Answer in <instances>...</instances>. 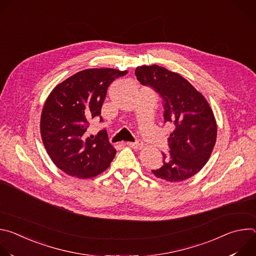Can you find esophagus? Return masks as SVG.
I'll return each mask as SVG.
<instances>
[{
    "label": "esophagus",
    "instance_id": "34e87169",
    "mask_svg": "<svg viewBox=\"0 0 256 256\" xmlns=\"http://www.w3.org/2000/svg\"><path fill=\"white\" fill-rule=\"evenodd\" d=\"M126 144L128 146V147H130L132 149H140V148H142V146H144V144H142V142L140 140H136L134 142H128Z\"/></svg>",
    "mask_w": 256,
    "mask_h": 256
}]
</instances>
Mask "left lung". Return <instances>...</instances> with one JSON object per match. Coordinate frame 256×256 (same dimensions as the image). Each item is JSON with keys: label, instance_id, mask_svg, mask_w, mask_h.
<instances>
[{"label": "left lung", "instance_id": "left-lung-1", "mask_svg": "<svg viewBox=\"0 0 256 256\" xmlns=\"http://www.w3.org/2000/svg\"><path fill=\"white\" fill-rule=\"evenodd\" d=\"M134 74L140 84L152 87L164 100V120L173 126L170 151L163 166L152 170L169 182L184 181L208 162L216 140V122L206 98L184 77L157 64L142 66Z\"/></svg>", "mask_w": 256, "mask_h": 256}]
</instances>
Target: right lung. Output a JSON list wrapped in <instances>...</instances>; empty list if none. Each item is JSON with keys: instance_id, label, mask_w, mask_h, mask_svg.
Wrapping results in <instances>:
<instances>
[{"instance_id": "1", "label": "right lung", "mask_w": 256, "mask_h": 256, "mask_svg": "<svg viewBox=\"0 0 256 256\" xmlns=\"http://www.w3.org/2000/svg\"><path fill=\"white\" fill-rule=\"evenodd\" d=\"M128 70L87 68L56 85L48 95L40 118V134L52 162L64 173L91 178L106 170L116 151L106 130L86 134L95 118L102 122L101 107L107 88Z\"/></svg>"}]
</instances>
